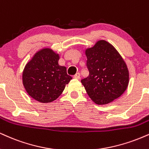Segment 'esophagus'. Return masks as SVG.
<instances>
[{
  "label": "esophagus",
  "mask_w": 149,
  "mask_h": 149,
  "mask_svg": "<svg viewBox=\"0 0 149 149\" xmlns=\"http://www.w3.org/2000/svg\"><path fill=\"white\" fill-rule=\"evenodd\" d=\"M80 73H77L76 75H74L73 76V78H75V79H80Z\"/></svg>",
  "instance_id": "esophagus-1"
}]
</instances>
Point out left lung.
Returning <instances> with one entry per match:
<instances>
[{
  "instance_id": "1",
  "label": "left lung",
  "mask_w": 149,
  "mask_h": 149,
  "mask_svg": "<svg viewBox=\"0 0 149 149\" xmlns=\"http://www.w3.org/2000/svg\"><path fill=\"white\" fill-rule=\"evenodd\" d=\"M89 76L81 80L91 99L105 105L118 98L126 91L129 82L127 65L112 44L99 40L85 50Z\"/></svg>"
}]
</instances>
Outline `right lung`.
Instances as JSON below:
<instances>
[{"label": "right lung", "instance_id": "1", "mask_svg": "<svg viewBox=\"0 0 149 149\" xmlns=\"http://www.w3.org/2000/svg\"><path fill=\"white\" fill-rule=\"evenodd\" d=\"M60 55L44 48L33 55L23 71L22 80L30 96L40 103H51L60 96L72 79L67 68L59 65Z\"/></svg>", "mask_w": 149, "mask_h": 149}]
</instances>
